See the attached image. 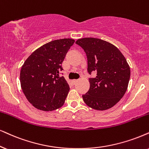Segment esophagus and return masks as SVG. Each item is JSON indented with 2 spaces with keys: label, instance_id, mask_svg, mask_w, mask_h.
Returning <instances> with one entry per match:
<instances>
[{
  "label": "esophagus",
  "instance_id": "34e87169",
  "mask_svg": "<svg viewBox=\"0 0 149 149\" xmlns=\"http://www.w3.org/2000/svg\"><path fill=\"white\" fill-rule=\"evenodd\" d=\"M72 82H73V83L75 84L77 82H78V80H72Z\"/></svg>",
  "mask_w": 149,
  "mask_h": 149
}]
</instances>
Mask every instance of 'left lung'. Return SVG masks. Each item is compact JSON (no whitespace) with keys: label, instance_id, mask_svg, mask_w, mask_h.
I'll return each instance as SVG.
<instances>
[{"label":"left lung","instance_id":"left-lung-1","mask_svg":"<svg viewBox=\"0 0 149 149\" xmlns=\"http://www.w3.org/2000/svg\"><path fill=\"white\" fill-rule=\"evenodd\" d=\"M76 43L86 53L88 73H97L89 78V89L82 95L84 102L95 110L111 108L127 91L131 76L127 60L115 45L101 39L84 38Z\"/></svg>","mask_w":149,"mask_h":149}]
</instances>
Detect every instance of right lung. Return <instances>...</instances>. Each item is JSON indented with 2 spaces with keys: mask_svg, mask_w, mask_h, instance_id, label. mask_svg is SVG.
<instances>
[{
  "mask_svg": "<svg viewBox=\"0 0 149 149\" xmlns=\"http://www.w3.org/2000/svg\"><path fill=\"white\" fill-rule=\"evenodd\" d=\"M71 38L55 40L35 50L22 65L20 85L35 108L52 111L65 103L69 86L60 72L66 54L74 43Z\"/></svg>",
  "mask_w": 149,
  "mask_h": 149,
  "instance_id": "add662e5",
  "label": "right lung"
}]
</instances>
